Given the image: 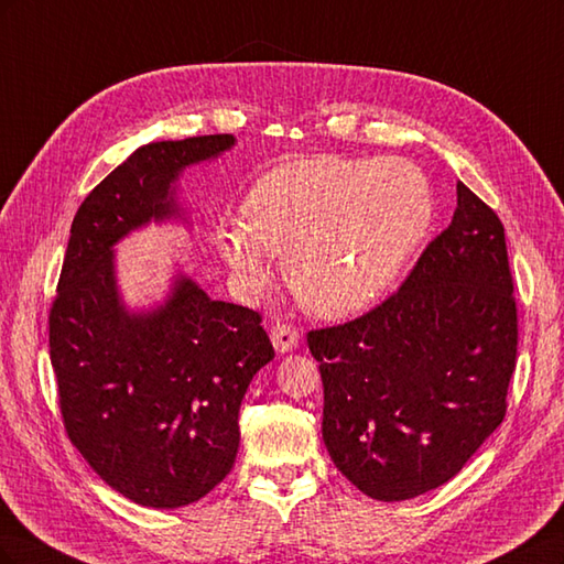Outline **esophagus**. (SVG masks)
I'll list each match as a JSON object with an SVG mask.
<instances>
[{
    "instance_id": "1",
    "label": "esophagus",
    "mask_w": 564,
    "mask_h": 564,
    "mask_svg": "<svg viewBox=\"0 0 564 564\" xmlns=\"http://www.w3.org/2000/svg\"><path fill=\"white\" fill-rule=\"evenodd\" d=\"M270 338H272V346H275L278 352H292L299 346V329L286 322H278V324H272Z\"/></svg>"
}]
</instances>
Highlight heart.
I'll list each match as a JSON object with an SVG mask.
<instances>
[{"mask_svg": "<svg viewBox=\"0 0 564 564\" xmlns=\"http://www.w3.org/2000/svg\"><path fill=\"white\" fill-rule=\"evenodd\" d=\"M431 220L433 191L416 164L319 155L256 181L242 224L220 232V253L251 286L268 278V253H286L289 284L305 308L344 317L388 292Z\"/></svg>", "mask_w": 564, "mask_h": 564, "instance_id": "heart-1", "label": "heart"}]
</instances>
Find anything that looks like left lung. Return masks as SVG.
<instances>
[{"instance_id":"obj_1","label":"left lung","mask_w":564,"mask_h":564,"mask_svg":"<svg viewBox=\"0 0 564 564\" xmlns=\"http://www.w3.org/2000/svg\"><path fill=\"white\" fill-rule=\"evenodd\" d=\"M336 468L379 501H406L466 466L506 416L518 305L499 216L456 183L452 224L402 286L346 324L308 332Z\"/></svg>"}]
</instances>
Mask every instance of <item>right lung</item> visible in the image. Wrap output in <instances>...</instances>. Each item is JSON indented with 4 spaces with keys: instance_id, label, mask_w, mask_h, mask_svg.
Instances as JSON below:
<instances>
[{
    "instance_id": "1",
    "label": "right lung",
    "mask_w": 564,
    "mask_h": 564,
    "mask_svg": "<svg viewBox=\"0 0 564 564\" xmlns=\"http://www.w3.org/2000/svg\"><path fill=\"white\" fill-rule=\"evenodd\" d=\"M232 145L230 133L193 135L148 143L119 164L75 214L51 303L65 433L115 491L150 508L199 501L230 473L245 392L275 350L259 313L212 301L183 275L158 311L129 313L112 245L178 214L183 169Z\"/></svg>"
}]
</instances>
